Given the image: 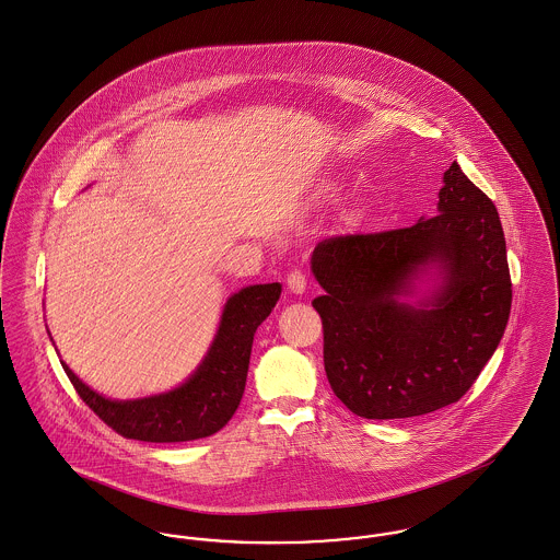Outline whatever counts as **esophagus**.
<instances>
[{
    "mask_svg": "<svg viewBox=\"0 0 560 560\" xmlns=\"http://www.w3.org/2000/svg\"><path fill=\"white\" fill-rule=\"evenodd\" d=\"M285 283H288V290L292 294H304V290H306V277H304V272H301V270H292L288 275Z\"/></svg>",
    "mask_w": 560,
    "mask_h": 560,
    "instance_id": "esophagus-1",
    "label": "esophagus"
}]
</instances>
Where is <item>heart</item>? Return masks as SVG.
Instances as JSON below:
<instances>
[{"instance_id": "1", "label": "heart", "mask_w": 560, "mask_h": 560, "mask_svg": "<svg viewBox=\"0 0 560 560\" xmlns=\"http://www.w3.org/2000/svg\"><path fill=\"white\" fill-rule=\"evenodd\" d=\"M324 194H330V191H328V189H326V191H324Z\"/></svg>"}]
</instances>
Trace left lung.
<instances>
[{
    "label": "left lung",
    "mask_w": 560,
    "mask_h": 560,
    "mask_svg": "<svg viewBox=\"0 0 560 560\" xmlns=\"http://www.w3.org/2000/svg\"><path fill=\"white\" fill-rule=\"evenodd\" d=\"M311 270L324 366L366 420L413 418L463 398L501 343L512 279L492 200L454 162L436 215L322 241Z\"/></svg>",
    "instance_id": "1"
}]
</instances>
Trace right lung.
<instances>
[{"label":"right lung","instance_id":"obj_1","mask_svg":"<svg viewBox=\"0 0 560 560\" xmlns=\"http://www.w3.org/2000/svg\"><path fill=\"white\" fill-rule=\"evenodd\" d=\"M281 296V283L247 285L221 311L215 339L196 371L168 392L117 400L91 389L61 362L79 396L113 431L149 443H178L221 431L241 405L254 335Z\"/></svg>","mask_w":560,"mask_h":560}]
</instances>
